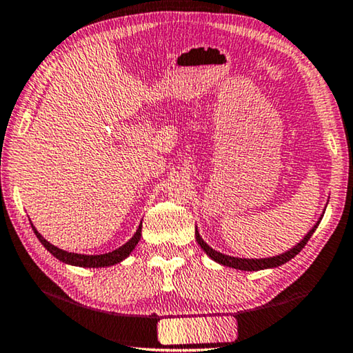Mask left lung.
I'll return each instance as SVG.
<instances>
[{"instance_id":"1","label":"left lung","mask_w":353,"mask_h":353,"mask_svg":"<svg viewBox=\"0 0 353 353\" xmlns=\"http://www.w3.org/2000/svg\"><path fill=\"white\" fill-rule=\"evenodd\" d=\"M319 224H320V221L316 223L315 226L307 232V236L301 240V242L296 245L294 248H291L290 252H285L283 254H279V256L264 258V259H240V258H232V256H228V254L214 252L213 248H210L205 242H203L197 231H196V240H197V243L201 245V248L203 250V252H205L208 256L213 259V261H216L223 265H228V268L239 269V270H261V269H269V268H277V265H282L285 263H288L291 258H294L296 254H298L301 250L305 247V243H307L309 239L312 237V234L315 232V229Z\"/></svg>"}]
</instances>
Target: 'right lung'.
Segmentation results:
<instances>
[{
	"instance_id": "add662e5",
	"label": "right lung",
	"mask_w": 353,
	"mask_h": 353,
	"mask_svg": "<svg viewBox=\"0 0 353 353\" xmlns=\"http://www.w3.org/2000/svg\"><path fill=\"white\" fill-rule=\"evenodd\" d=\"M33 231H34V234H37V237L39 239V242L43 243L44 247L48 248V252L52 253L55 258L66 264L79 265V268H106V265H113V264L121 263L122 259H125L127 256H129V254L132 253V250L137 247V243H139V240L141 237V226H140L139 229H137L135 236L132 237L125 245H122L121 248L114 250V252H110L105 254H78V253H68V252H65V250L54 247L52 243H49L48 240L41 236L37 229L33 228Z\"/></svg>"
}]
</instances>
